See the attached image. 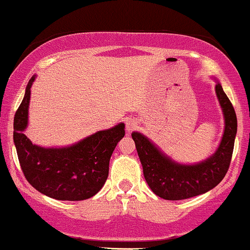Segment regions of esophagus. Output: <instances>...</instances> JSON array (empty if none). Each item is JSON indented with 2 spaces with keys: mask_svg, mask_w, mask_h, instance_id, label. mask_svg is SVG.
I'll return each mask as SVG.
<instances>
[{
  "mask_svg": "<svg viewBox=\"0 0 250 250\" xmlns=\"http://www.w3.org/2000/svg\"><path fill=\"white\" fill-rule=\"evenodd\" d=\"M136 125H137L136 120L133 119V117H127V119H125V129H127L128 131L133 130V129L136 128Z\"/></svg>",
  "mask_w": 250,
  "mask_h": 250,
  "instance_id": "esophagus-1",
  "label": "esophagus"
}]
</instances>
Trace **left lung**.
I'll return each instance as SVG.
<instances>
[{
  "instance_id": "1",
  "label": "left lung",
  "mask_w": 250,
  "mask_h": 250,
  "mask_svg": "<svg viewBox=\"0 0 250 250\" xmlns=\"http://www.w3.org/2000/svg\"><path fill=\"white\" fill-rule=\"evenodd\" d=\"M216 95L225 115V134L216 153L193 166L179 165L165 156L146 136L133 133V140L148 186L157 196L176 201L197 196L216 187L230 166L237 120L230 100L217 83Z\"/></svg>"
}]
</instances>
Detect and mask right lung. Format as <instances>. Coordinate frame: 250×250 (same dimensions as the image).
I'll return each instance as SVG.
<instances>
[{"label":"right lung","mask_w":250,"mask_h":250,"mask_svg":"<svg viewBox=\"0 0 250 250\" xmlns=\"http://www.w3.org/2000/svg\"><path fill=\"white\" fill-rule=\"evenodd\" d=\"M14 117V142L24 177L40 193L55 200L82 201L103 187L114 149L125 136V125L102 130L67 148H41L23 134L28 123L30 87Z\"/></svg>","instance_id":"1"}]
</instances>
